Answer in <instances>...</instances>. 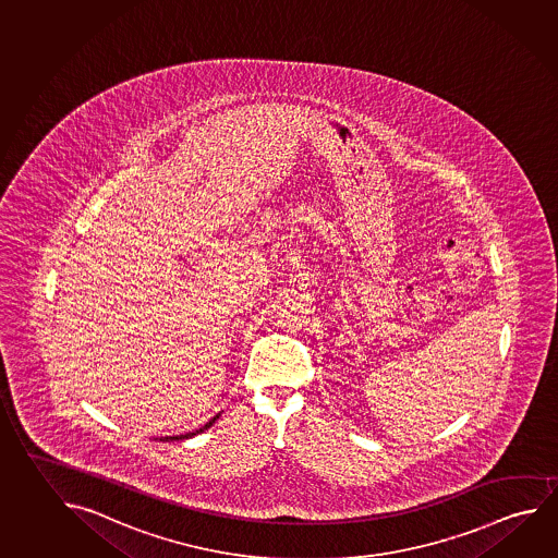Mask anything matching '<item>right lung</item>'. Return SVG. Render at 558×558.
Masks as SVG:
<instances>
[{
	"label": "right lung",
	"mask_w": 558,
	"mask_h": 558,
	"mask_svg": "<svg viewBox=\"0 0 558 558\" xmlns=\"http://www.w3.org/2000/svg\"><path fill=\"white\" fill-rule=\"evenodd\" d=\"M218 416L210 417L208 420L207 424L203 425V427H198V429H195V432H190V434L185 435H173V437H161L160 441H180V439H190V437H193V435H198L201 432H205V429H208L210 425L215 424L217 422Z\"/></svg>",
	"instance_id": "add662e5"
}]
</instances>
